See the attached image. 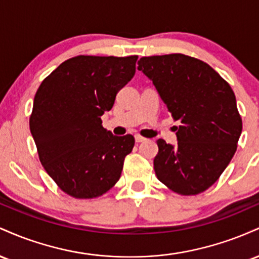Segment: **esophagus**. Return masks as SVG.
Instances as JSON below:
<instances>
[{
    "mask_svg": "<svg viewBox=\"0 0 259 259\" xmlns=\"http://www.w3.org/2000/svg\"><path fill=\"white\" fill-rule=\"evenodd\" d=\"M135 141L139 142V144H140V142H145V141H146V139L142 138V136H140V135H135Z\"/></svg>",
    "mask_w": 259,
    "mask_h": 259,
    "instance_id": "esophagus-1",
    "label": "esophagus"
}]
</instances>
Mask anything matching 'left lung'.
<instances>
[{"label": "left lung", "mask_w": 259, "mask_h": 259, "mask_svg": "<svg viewBox=\"0 0 259 259\" xmlns=\"http://www.w3.org/2000/svg\"><path fill=\"white\" fill-rule=\"evenodd\" d=\"M138 64L180 121L175 146L157 141V178L177 194H200L218 180L236 151L242 120L234 91L210 65L180 53L142 57Z\"/></svg>", "instance_id": "8db88e82"}]
</instances>
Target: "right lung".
Segmentation results:
<instances>
[{
	"label": "right lung",
	"instance_id": "right-lung-1",
	"mask_svg": "<svg viewBox=\"0 0 259 259\" xmlns=\"http://www.w3.org/2000/svg\"><path fill=\"white\" fill-rule=\"evenodd\" d=\"M138 56L68 59L41 82L30 132L38 157L56 184L76 198L99 197L119 180L133 135L102 126L117 92L135 74Z\"/></svg>",
	"mask_w": 259,
	"mask_h": 259
}]
</instances>
